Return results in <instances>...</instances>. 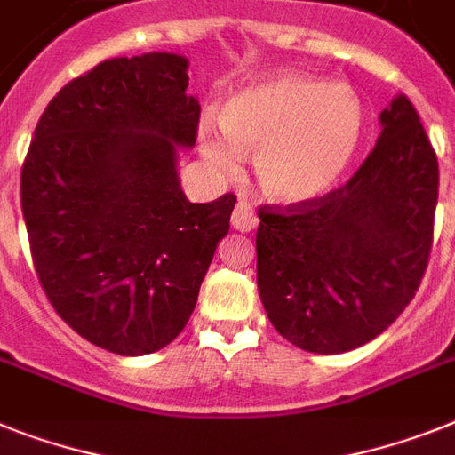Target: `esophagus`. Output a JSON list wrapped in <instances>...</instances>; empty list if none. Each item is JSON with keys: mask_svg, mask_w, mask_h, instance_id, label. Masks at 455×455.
<instances>
[{"mask_svg": "<svg viewBox=\"0 0 455 455\" xmlns=\"http://www.w3.org/2000/svg\"><path fill=\"white\" fill-rule=\"evenodd\" d=\"M255 225H258V216L253 213V209L249 204L239 202L235 206V212H232V228L239 232H251Z\"/></svg>", "mask_w": 455, "mask_h": 455, "instance_id": "esophagus-1", "label": "esophagus"}]
</instances>
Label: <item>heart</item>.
I'll return each instance as SVG.
<instances>
[{
    "label": "heart",
    "instance_id": "obj_1",
    "mask_svg": "<svg viewBox=\"0 0 455 455\" xmlns=\"http://www.w3.org/2000/svg\"><path fill=\"white\" fill-rule=\"evenodd\" d=\"M365 114L348 85L307 74H276L239 90L220 108L223 134L202 125L206 160L235 172L255 151L262 195L279 204H307L330 193L354 160Z\"/></svg>",
    "mask_w": 455,
    "mask_h": 455
}]
</instances>
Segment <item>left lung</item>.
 I'll use <instances>...</instances> for the list:
<instances>
[{"instance_id": "8db88e82", "label": "left lung", "mask_w": 455, "mask_h": 455, "mask_svg": "<svg viewBox=\"0 0 455 455\" xmlns=\"http://www.w3.org/2000/svg\"><path fill=\"white\" fill-rule=\"evenodd\" d=\"M379 120L377 146L344 186L258 212L260 299L276 332L309 354H344L381 335L426 274L437 156L404 95Z\"/></svg>"}]
</instances>
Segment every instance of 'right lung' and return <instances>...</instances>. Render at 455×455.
<instances>
[{"instance_id":"1","label":"right lung","mask_w":455,"mask_h":455,"mask_svg":"<svg viewBox=\"0 0 455 455\" xmlns=\"http://www.w3.org/2000/svg\"><path fill=\"white\" fill-rule=\"evenodd\" d=\"M188 60H104L41 114L20 174L22 219L41 288L78 335L118 355L174 341L193 314L232 193L186 200L179 148H193L200 101Z\"/></svg>"}]
</instances>
